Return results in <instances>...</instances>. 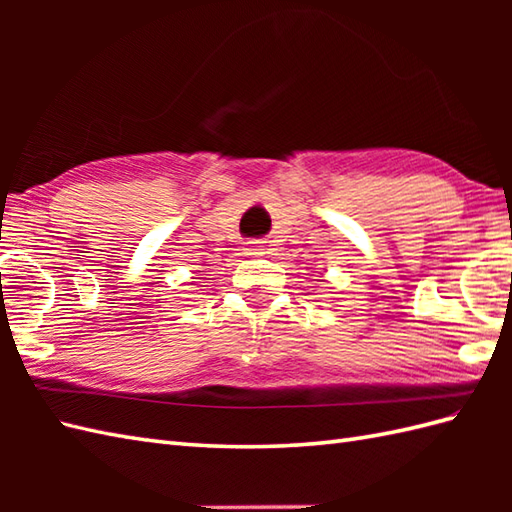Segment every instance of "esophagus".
Here are the masks:
<instances>
[{
	"instance_id": "1",
	"label": "esophagus",
	"mask_w": 512,
	"mask_h": 512,
	"mask_svg": "<svg viewBox=\"0 0 512 512\" xmlns=\"http://www.w3.org/2000/svg\"><path fill=\"white\" fill-rule=\"evenodd\" d=\"M242 250H244V255H262V253H259L262 248H259L255 242H248Z\"/></svg>"
}]
</instances>
